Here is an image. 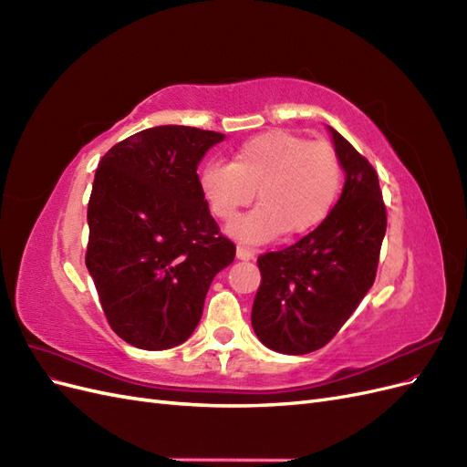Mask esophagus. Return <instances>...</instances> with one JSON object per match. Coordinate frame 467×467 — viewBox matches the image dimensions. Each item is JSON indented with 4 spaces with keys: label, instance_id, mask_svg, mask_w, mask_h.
Segmentation results:
<instances>
[{
    "label": "esophagus",
    "instance_id": "34e87169",
    "mask_svg": "<svg viewBox=\"0 0 467 467\" xmlns=\"http://www.w3.org/2000/svg\"><path fill=\"white\" fill-rule=\"evenodd\" d=\"M235 255H237V259H239V261H251L253 257H255V251L249 249V247H245V245H237Z\"/></svg>",
    "mask_w": 467,
    "mask_h": 467
}]
</instances>
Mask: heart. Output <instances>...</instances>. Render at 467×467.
<instances>
[{
	"mask_svg": "<svg viewBox=\"0 0 467 467\" xmlns=\"http://www.w3.org/2000/svg\"><path fill=\"white\" fill-rule=\"evenodd\" d=\"M343 169L337 151L325 142H307L286 130L247 140L232 163L210 160L199 171V187L212 214L230 222L258 191L262 202L228 225L242 244H266L285 232L314 230L341 191Z\"/></svg>",
	"mask_w": 467,
	"mask_h": 467,
	"instance_id": "obj_1",
	"label": "heart"
}]
</instances>
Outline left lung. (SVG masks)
Returning a JSON list of instances; mask_svg holds the SVG:
<instances>
[{
    "label": "left lung",
    "mask_w": 467,
    "mask_h": 467,
    "mask_svg": "<svg viewBox=\"0 0 467 467\" xmlns=\"http://www.w3.org/2000/svg\"><path fill=\"white\" fill-rule=\"evenodd\" d=\"M345 187L317 228L257 259L261 286L251 309L259 341L282 355L327 345L374 285L386 235V206L368 160L331 126Z\"/></svg>",
    "instance_id": "left-lung-1"
}]
</instances>
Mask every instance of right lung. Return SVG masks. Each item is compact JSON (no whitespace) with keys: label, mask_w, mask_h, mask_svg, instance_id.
I'll list each match as a JSON object with an SVG mask.
<instances>
[{"label":"right lung","mask_w":467,"mask_h":467,"mask_svg":"<svg viewBox=\"0 0 467 467\" xmlns=\"http://www.w3.org/2000/svg\"><path fill=\"white\" fill-rule=\"evenodd\" d=\"M223 134L155 126L99 161L88 206L86 265L107 321L144 350L185 343L235 245L218 230L196 169Z\"/></svg>","instance_id":"1"}]
</instances>
